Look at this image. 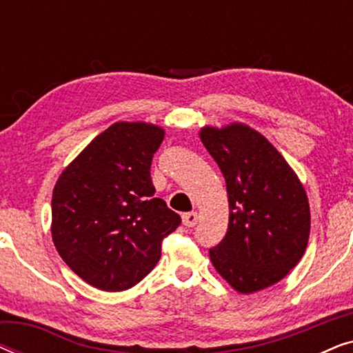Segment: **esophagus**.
<instances>
[{
	"mask_svg": "<svg viewBox=\"0 0 353 353\" xmlns=\"http://www.w3.org/2000/svg\"><path fill=\"white\" fill-rule=\"evenodd\" d=\"M197 220H199L197 212H190V214L183 215V225L188 226V228H192V226L197 223Z\"/></svg>",
	"mask_w": 353,
	"mask_h": 353,
	"instance_id": "1",
	"label": "esophagus"
}]
</instances>
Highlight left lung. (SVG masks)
Masks as SVG:
<instances>
[{"label":"left lung","mask_w":353,"mask_h":353,"mask_svg":"<svg viewBox=\"0 0 353 353\" xmlns=\"http://www.w3.org/2000/svg\"><path fill=\"white\" fill-rule=\"evenodd\" d=\"M199 138L223 173L230 207L228 231L209 250L210 262L241 294L273 286L307 249L305 188L281 152L249 125H205Z\"/></svg>","instance_id":"obj_1"}]
</instances>
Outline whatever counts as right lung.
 Returning <instances> with one entry per match:
<instances>
[{
    "label": "right lung",
    "mask_w": 353,
    "mask_h": 353,
    "mask_svg": "<svg viewBox=\"0 0 353 353\" xmlns=\"http://www.w3.org/2000/svg\"><path fill=\"white\" fill-rule=\"evenodd\" d=\"M163 137L159 125L115 122L57 178L52 243L72 272L99 291H127L148 276L162 241L181 223L154 197L151 162Z\"/></svg>",
    "instance_id": "1"
}]
</instances>
